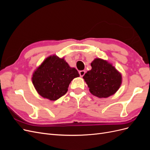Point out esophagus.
<instances>
[{"label": "esophagus", "instance_id": "obj_1", "mask_svg": "<svg viewBox=\"0 0 150 150\" xmlns=\"http://www.w3.org/2000/svg\"><path fill=\"white\" fill-rule=\"evenodd\" d=\"M79 73L81 77H83L85 74V71H80L79 72Z\"/></svg>", "mask_w": 150, "mask_h": 150}]
</instances>
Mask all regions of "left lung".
Returning <instances> with one entry per match:
<instances>
[{
    "mask_svg": "<svg viewBox=\"0 0 150 150\" xmlns=\"http://www.w3.org/2000/svg\"><path fill=\"white\" fill-rule=\"evenodd\" d=\"M91 65V70L83 76L91 93L100 98L114 94L121 86V74L115 67L101 59H95Z\"/></svg>",
    "mask_w": 150,
    "mask_h": 150,
    "instance_id": "1",
    "label": "left lung"
}]
</instances>
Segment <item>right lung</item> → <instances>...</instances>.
<instances>
[{"mask_svg": "<svg viewBox=\"0 0 150 150\" xmlns=\"http://www.w3.org/2000/svg\"><path fill=\"white\" fill-rule=\"evenodd\" d=\"M78 71L70 67L64 58L54 55L46 59L33 76V83L44 98L55 101L67 93L71 81L79 77Z\"/></svg>", "mask_w": 150, "mask_h": 150, "instance_id": "obj_1", "label": "right lung"}]
</instances>
